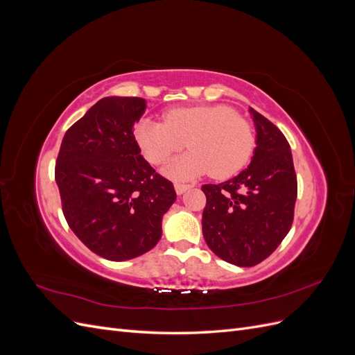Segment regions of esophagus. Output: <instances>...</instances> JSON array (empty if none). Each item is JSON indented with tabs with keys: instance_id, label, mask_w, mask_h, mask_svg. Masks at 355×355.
<instances>
[{
	"instance_id": "esophagus-1",
	"label": "esophagus",
	"mask_w": 355,
	"mask_h": 355,
	"mask_svg": "<svg viewBox=\"0 0 355 355\" xmlns=\"http://www.w3.org/2000/svg\"><path fill=\"white\" fill-rule=\"evenodd\" d=\"M189 188H191V187L187 185V184H178V182L175 184V189H176V194H178V196L184 194V192H185L187 189H189Z\"/></svg>"
}]
</instances>
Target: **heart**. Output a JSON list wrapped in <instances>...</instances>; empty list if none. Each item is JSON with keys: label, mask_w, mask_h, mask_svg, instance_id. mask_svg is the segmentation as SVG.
Wrapping results in <instances>:
<instances>
[{"label": "heart", "mask_w": 355, "mask_h": 355, "mask_svg": "<svg viewBox=\"0 0 355 355\" xmlns=\"http://www.w3.org/2000/svg\"><path fill=\"white\" fill-rule=\"evenodd\" d=\"M163 121L142 120L136 125V141L151 164H161L188 144L191 151L175 158L164 173L173 179L210 175L234 176L249 163L256 146L249 121L227 105H198L164 112Z\"/></svg>", "instance_id": "obj_1"}]
</instances>
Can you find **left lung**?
<instances>
[{"label":"left lung","mask_w":355,"mask_h":355,"mask_svg":"<svg viewBox=\"0 0 355 355\" xmlns=\"http://www.w3.org/2000/svg\"><path fill=\"white\" fill-rule=\"evenodd\" d=\"M256 148L250 166L222 184L202 185V235L225 262L254 266L265 261L292 228L297 180L284 135L250 110Z\"/></svg>","instance_id":"1"}]
</instances>
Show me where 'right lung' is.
I'll return each mask as SVG.
<instances>
[{
    "label": "right lung",
    "instance_id": "1",
    "mask_svg": "<svg viewBox=\"0 0 355 355\" xmlns=\"http://www.w3.org/2000/svg\"><path fill=\"white\" fill-rule=\"evenodd\" d=\"M142 98H103L63 136L55 167L62 211L84 245L110 261L133 259L161 239L176 200L171 182L141 155L133 125Z\"/></svg>",
    "mask_w": 355,
    "mask_h": 355
}]
</instances>
